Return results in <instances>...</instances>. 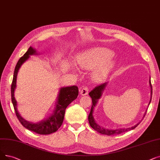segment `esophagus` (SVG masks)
<instances>
[{
    "mask_svg": "<svg viewBox=\"0 0 160 160\" xmlns=\"http://www.w3.org/2000/svg\"><path fill=\"white\" fill-rule=\"evenodd\" d=\"M88 91H89V89H88V87H86V86L83 87L82 88V89L80 90V94L82 95H86L88 93Z\"/></svg>",
    "mask_w": 160,
    "mask_h": 160,
    "instance_id": "obj_1",
    "label": "esophagus"
}]
</instances>
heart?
<instances>
[{
  "mask_svg": "<svg viewBox=\"0 0 160 160\" xmlns=\"http://www.w3.org/2000/svg\"><path fill=\"white\" fill-rule=\"evenodd\" d=\"M114 53L102 48H95L80 53L77 61L80 68L86 70L95 68L93 77L95 81L105 79L114 66V62L110 59Z\"/></svg>",
  "mask_w": 160,
  "mask_h": 160,
  "instance_id": "1",
  "label": "heart"
}]
</instances>
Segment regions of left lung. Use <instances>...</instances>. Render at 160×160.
<instances>
[{"label": "left lung", "instance_id": "obj_1", "mask_svg": "<svg viewBox=\"0 0 160 160\" xmlns=\"http://www.w3.org/2000/svg\"><path fill=\"white\" fill-rule=\"evenodd\" d=\"M150 86L151 88V99L150 101L149 104L150 103L151 99H152V87L151 85V82H150ZM108 82H105V83H103V84H101L99 86H96L92 91L90 92L89 93V96L92 97V108H91V111H90V113L88 116V120H89V123L90 126H91L94 130L97 131V132H99V133L103 134V135H117V134H120L122 133H123V132H126L129 130H132L135 129L139 123H138L137 124H136L135 126L133 127H131V128H122V129H105L104 128L101 126H100L99 124H97L95 120H94V118L93 116V109L94 107L96 106L97 102H98V100L101 98V97L102 94V92L104 91V89H105L106 86H107ZM147 111H146L144 114V117L146 115V113H147Z\"/></svg>", "mask_w": 160, "mask_h": 160}]
</instances>
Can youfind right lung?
I'll return each instance as SVG.
<instances>
[{"label":"right lung","instance_id":"add662e5","mask_svg":"<svg viewBox=\"0 0 160 160\" xmlns=\"http://www.w3.org/2000/svg\"><path fill=\"white\" fill-rule=\"evenodd\" d=\"M34 54H37L36 50L31 46L23 55V56L18 61L14 69V72H13V77L11 86L12 101L18 119L23 127L40 135H48L58 131L61 126L64 119L65 110L71 102L77 98L78 95V88L76 86L61 88L58 94V101L55 103V108L54 109L52 114L44 120L38 123H33L23 119L18 112L17 109V101L14 97L17 75L19 69L22 64L29 58L30 55Z\"/></svg>","mask_w":160,"mask_h":160}]
</instances>
